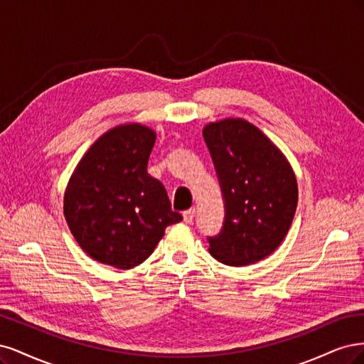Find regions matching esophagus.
<instances>
[{
  "mask_svg": "<svg viewBox=\"0 0 364 364\" xmlns=\"http://www.w3.org/2000/svg\"><path fill=\"white\" fill-rule=\"evenodd\" d=\"M183 218H184V222H186V224H192L193 219H195V208L186 210V212L183 213Z\"/></svg>",
  "mask_w": 364,
  "mask_h": 364,
  "instance_id": "esophagus-1",
  "label": "esophagus"
}]
</instances>
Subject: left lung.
<instances>
[{"label":"left lung","mask_w":364,"mask_h":364,"mask_svg":"<svg viewBox=\"0 0 364 364\" xmlns=\"http://www.w3.org/2000/svg\"><path fill=\"white\" fill-rule=\"evenodd\" d=\"M203 136L225 198L224 228L208 240L227 266H248L284 240L298 205L290 161L259 127L243 118L208 122Z\"/></svg>","instance_id":"left-lung-1"}]
</instances>
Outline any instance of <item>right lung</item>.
I'll return each instance as SVG.
<instances>
[{
  "label": "right lung",
  "instance_id": "right-lung-1",
  "mask_svg": "<svg viewBox=\"0 0 364 364\" xmlns=\"http://www.w3.org/2000/svg\"><path fill=\"white\" fill-rule=\"evenodd\" d=\"M156 132L124 122L101 134L80 159L68 181L63 215L90 259L118 269L145 262L183 216L168 192L146 172Z\"/></svg>",
  "mask_w": 364,
  "mask_h": 364
}]
</instances>
